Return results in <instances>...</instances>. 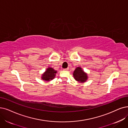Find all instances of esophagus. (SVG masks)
Listing matches in <instances>:
<instances>
[{"label": "esophagus", "instance_id": "34e87169", "mask_svg": "<svg viewBox=\"0 0 128 128\" xmlns=\"http://www.w3.org/2000/svg\"><path fill=\"white\" fill-rule=\"evenodd\" d=\"M69 70V68H66V69H63V70L64 71H68Z\"/></svg>", "mask_w": 128, "mask_h": 128}]
</instances>
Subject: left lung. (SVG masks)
Wrapping results in <instances>:
<instances>
[{"instance_id":"8db88e82","label":"left lung","mask_w":128,"mask_h":128,"mask_svg":"<svg viewBox=\"0 0 128 128\" xmlns=\"http://www.w3.org/2000/svg\"><path fill=\"white\" fill-rule=\"evenodd\" d=\"M73 76L74 79L81 83H84L88 79V75L81 67L76 68L74 71Z\"/></svg>"}]
</instances>
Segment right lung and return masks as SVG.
Instances as JSON below:
<instances>
[{"label": "right lung", "mask_w": 128, "mask_h": 128, "mask_svg": "<svg viewBox=\"0 0 128 128\" xmlns=\"http://www.w3.org/2000/svg\"><path fill=\"white\" fill-rule=\"evenodd\" d=\"M57 72V71L54 70L52 68L49 67L42 74V79L46 81H49L54 78Z\"/></svg>", "instance_id": "1"}]
</instances>
